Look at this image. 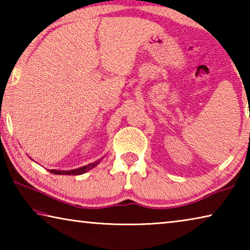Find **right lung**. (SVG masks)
Wrapping results in <instances>:
<instances>
[{
    "label": "right lung",
    "mask_w": 250,
    "mask_h": 250,
    "mask_svg": "<svg viewBox=\"0 0 250 250\" xmlns=\"http://www.w3.org/2000/svg\"><path fill=\"white\" fill-rule=\"evenodd\" d=\"M100 160L98 161H95L94 163H90V164H87V166L82 167L79 168H75V170H69V171H59V170H48L50 173H54V174H57V175H80V174H83V173H86L87 171L91 170V168H94L97 164H99Z\"/></svg>",
    "instance_id": "obj_1"
}]
</instances>
